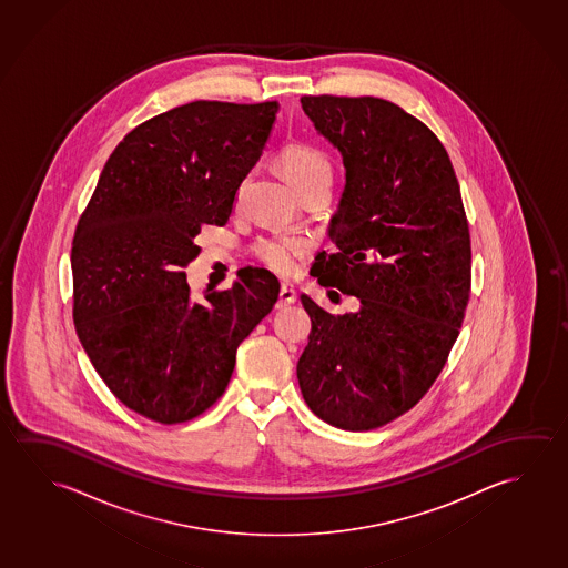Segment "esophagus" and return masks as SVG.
Listing matches in <instances>:
<instances>
[{"label": "esophagus", "instance_id": "34e87169", "mask_svg": "<svg viewBox=\"0 0 568 568\" xmlns=\"http://www.w3.org/2000/svg\"><path fill=\"white\" fill-rule=\"evenodd\" d=\"M296 302V290L288 282H284L282 286H280L278 302H276V307H286L290 304H294Z\"/></svg>", "mask_w": 568, "mask_h": 568}]
</instances>
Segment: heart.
<instances>
[{
	"instance_id": "b5f03b06",
	"label": "heart",
	"mask_w": 568,
	"mask_h": 568,
	"mask_svg": "<svg viewBox=\"0 0 568 568\" xmlns=\"http://www.w3.org/2000/svg\"><path fill=\"white\" fill-rule=\"evenodd\" d=\"M278 160L297 193L317 183H325V181L332 183L334 178L332 160L320 145L292 142L282 148ZM307 251H310V241L302 234L272 233L268 236H262L253 244L256 261H261L264 266L284 276L297 271Z\"/></svg>"
}]
</instances>
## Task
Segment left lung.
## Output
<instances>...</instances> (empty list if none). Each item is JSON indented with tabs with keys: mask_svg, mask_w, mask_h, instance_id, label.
Wrapping results in <instances>:
<instances>
[{
	"mask_svg": "<svg viewBox=\"0 0 568 568\" xmlns=\"http://www.w3.org/2000/svg\"><path fill=\"white\" fill-rule=\"evenodd\" d=\"M302 109L345 165L335 251L317 254L312 272L361 310L327 314L302 294L312 332L297 381L325 423L373 430L428 393L458 339L471 288L468 219L446 148L395 102L320 94L302 97Z\"/></svg>",
	"mask_w": 568,
	"mask_h": 568,
	"instance_id": "1",
	"label": "left lung"
}]
</instances>
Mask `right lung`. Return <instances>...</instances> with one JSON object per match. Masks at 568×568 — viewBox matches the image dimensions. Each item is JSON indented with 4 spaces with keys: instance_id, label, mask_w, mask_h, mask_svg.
<instances>
[{
    "instance_id": "add662e5",
    "label": "right lung",
    "mask_w": 568,
    "mask_h": 568,
    "mask_svg": "<svg viewBox=\"0 0 568 568\" xmlns=\"http://www.w3.org/2000/svg\"><path fill=\"white\" fill-rule=\"evenodd\" d=\"M278 109L195 100L145 120L116 145L79 219L77 334L112 395L153 423H187L215 405L236 347L278 300L264 268L203 300L183 272L201 229L229 221Z\"/></svg>"
}]
</instances>
